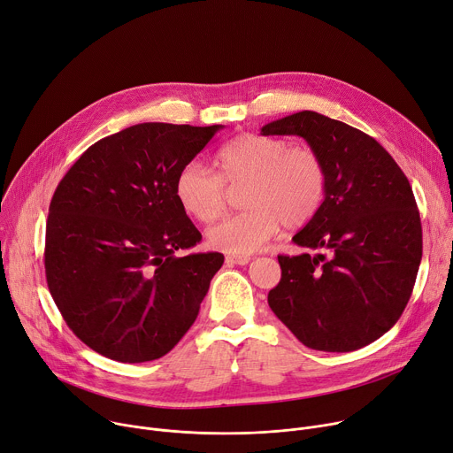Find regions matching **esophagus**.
I'll return each mask as SVG.
<instances>
[{
	"label": "esophagus",
	"instance_id": "obj_1",
	"mask_svg": "<svg viewBox=\"0 0 453 453\" xmlns=\"http://www.w3.org/2000/svg\"><path fill=\"white\" fill-rule=\"evenodd\" d=\"M250 261V256H226V263L228 265H239V266H244V265H248Z\"/></svg>",
	"mask_w": 453,
	"mask_h": 453
}]
</instances>
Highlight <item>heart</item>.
Here are the masks:
<instances>
[{"mask_svg":"<svg viewBox=\"0 0 453 453\" xmlns=\"http://www.w3.org/2000/svg\"><path fill=\"white\" fill-rule=\"evenodd\" d=\"M212 173L197 162L181 167L176 178V199L199 223L221 216L226 187L242 185L244 212L234 214L209 228V244L228 254H252L265 246L284 225H306L320 209L327 174L324 160L310 145H289L277 136L241 134L216 157Z\"/></svg>","mask_w":453,"mask_h":453,"instance_id":"obj_1","label":"heart"}]
</instances>
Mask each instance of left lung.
<instances>
[{
    "mask_svg": "<svg viewBox=\"0 0 453 453\" xmlns=\"http://www.w3.org/2000/svg\"><path fill=\"white\" fill-rule=\"evenodd\" d=\"M261 134L303 136L327 174L320 209L293 235L310 254L279 256L272 311L306 347L349 353L369 345L403 313L423 256L407 176L372 136L315 111L270 122Z\"/></svg>",
    "mask_w": 453,
    "mask_h": 453,
    "instance_id": "1",
    "label": "left lung"
}]
</instances>
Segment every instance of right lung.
Segmentation results:
<instances>
[{"instance_id": "right-lung-1", "label": "right lung", "mask_w": 453, "mask_h": 453, "mask_svg": "<svg viewBox=\"0 0 453 453\" xmlns=\"http://www.w3.org/2000/svg\"><path fill=\"white\" fill-rule=\"evenodd\" d=\"M223 126L145 122L95 142L50 201L44 272L65 322L98 355L162 358L194 324L223 254L201 241L176 178Z\"/></svg>"}]
</instances>
